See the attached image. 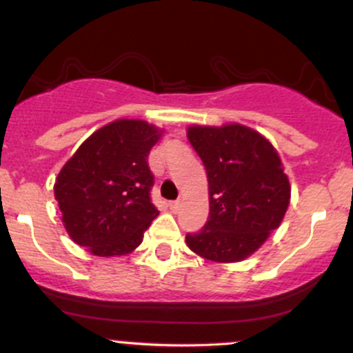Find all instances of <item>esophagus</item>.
I'll list each match as a JSON object with an SVG mask.
<instances>
[{
	"label": "esophagus",
	"mask_w": 353,
	"mask_h": 353,
	"mask_svg": "<svg viewBox=\"0 0 353 353\" xmlns=\"http://www.w3.org/2000/svg\"><path fill=\"white\" fill-rule=\"evenodd\" d=\"M179 208H181V201H170L169 203V210L174 211V213H176V211H179Z\"/></svg>",
	"instance_id": "obj_1"
}]
</instances>
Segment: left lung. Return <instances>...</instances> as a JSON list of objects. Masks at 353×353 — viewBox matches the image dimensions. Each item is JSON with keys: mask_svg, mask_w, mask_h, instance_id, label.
Here are the masks:
<instances>
[{"mask_svg": "<svg viewBox=\"0 0 353 353\" xmlns=\"http://www.w3.org/2000/svg\"><path fill=\"white\" fill-rule=\"evenodd\" d=\"M188 139L206 167L210 214L186 245L216 264L242 262L283 223L291 201L283 161L262 133L242 123L191 125Z\"/></svg>", "mask_w": 353, "mask_h": 353, "instance_id": "obj_1", "label": "left lung"}]
</instances>
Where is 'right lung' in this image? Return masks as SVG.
<instances>
[{"label":"right lung","instance_id":"right-lung-1","mask_svg":"<svg viewBox=\"0 0 353 353\" xmlns=\"http://www.w3.org/2000/svg\"><path fill=\"white\" fill-rule=\"evenodd\" d=\"M164 128L120 118L89 135L55 177L54 196L74 243L96 257L132 254L159 214L148 154Z\"/></svg>","mask_w":353,"mask_h":353}]
</instances>
